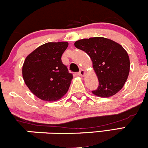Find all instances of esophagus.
Masks as SVG:
<instances>
[{"label": "esophagus", "instance_id": "34e87169", "mask_svg": "<svg viewBox=\"0 0 148 148\" xmlns=\"http://www.w3.org/2000/svg\"><path fill=\"white\" fill-rule=\"evenodd\" d=\"M85 74H86V72H85L84 69H81V70H80V72H78L77 74L80 76H84L85 75Z\"/></svg>", "mask_w": 148, "mask_h": 148}]
</instances>
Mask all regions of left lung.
<instances>
[{"label":"left lung","instance_id":"1","mask_svg":"<svg viewBox=\"0 0 148 148\" xmlns=\"http://www.w3.org/2000/svg\"><path fill=\"white\" fill-rule=\"evenodd\" d=\"M74 46L89 56L99 80V86L92 91L100 97L118 93L126 82L130 70L128 53L120 44L101 37L76 41Z\"/></svg>","mask_w":148,"mask_h":148}]
</instances>
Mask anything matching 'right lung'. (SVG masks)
<instances>
[{
  "instance_id": "obj_1",
  "label": "right lung",
  "mask_w": 148,
  "mask_h": 148,
  "mask_svg": "<svg viewBox=\"0 0 148 148\" xmlns=\"http://www.w3.org/2000/svg\"><path fill=\"white\" fill-rule=\"evenodd\" d=\"M68 42H48L25 58L22 75L27 87L39 99L46 101L59 100L68 91L72 74L61 57Z\"/></svg>"
}]
</instances>
